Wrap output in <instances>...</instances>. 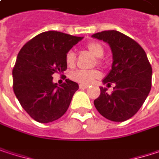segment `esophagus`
Here are the masks:
<instances>
[{
  "mask_svg": "<svg viewBox=\"0 0 159 159\" xmlns=\"http://www.w3.org/2000/svg\"><path fill=\"white\" fill-rule=\"evenodd\" d=\"M79 87H80V89H86V88H88V87H89V85L81 84H79Z\"/></svg>",
  "mask_w": 159,
  "mask_h": 159,
  "instance_id": "1",
  "label": "esophagus"
}]
</instances>
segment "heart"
<instances>
[{"mask_svg": "<svg viewBox=\"0 0 159 159\" xmlns=\"http://www.w3.org/2000/svg\"><path fill=\"white\" fill-rule=\"evenodd\" d=\"M87 51L95 56L96 58H101L104 55V48L101 44L98 42L89 43L86 46ZM66 64L69 67H73L75 62V54L74 51L70 50L65 56ZM71 78L83 84H90L95 80L100 77V73L98 70H76L71 74Z\"/></svg>", "mask_w": 159, "mask_h": 159, "instance_id": "b5f03b06", "label": "heart"}]
</instances>
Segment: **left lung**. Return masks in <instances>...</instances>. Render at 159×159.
Instances as JSON below:
<instances>
[{
  "label": "left lung",
  "mask_w": 159,
  "mask_h": 159,
  "mask_svg": "<svg viewBox=\"0 0 159 159\" xmlns=\"http://www.w3.org/2000/svg\"><path fill=\"white\" fill-rule=\"evenodd\" d=\"M92 38L109 44L111 70L102 83L115 84L111 94L100 87V96L94 100V105L110 120H127L139 111L151 89L152 68L147 56L137 42L116 30L96 33Z\"/></svg>",
  "instance_id": "left-lung-1"
}]
</instances>
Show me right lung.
Instances as JSON below:
<instances>
[{
	"mask_svg": "<svg viewBox=\"0 0 159 159\" xmlns=\"http://www.w3.org/2000/svg\"><path fill=\"white\" fill-rule=\"evenodd\" d=\"M83 39L61 32H43L19 51L13 69L16 98L31 118L41 123L60 119L68 110L77 83L66 79L58 85L52 75L67 69V52Z\"/></svg>",
	"mask_w": 159,
	"mask_h": 159,
	"instance_id": "right-lung-1",
	"label": "right lung"
}]
</instances>
